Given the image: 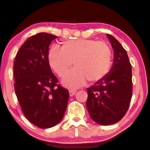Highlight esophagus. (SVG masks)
<instances>
[{"instance_id": "obj_1", "label": "esophagus", "mask_w": 150, "mask_h": 150, "mask_svg": "<svg viewBox=\"0 0 150 150\" xmlns=\"http://www.w3.org/2000/svg\"><path fill=\"white\" fill-rule=\"evenodd\" d=\"M75 93H76V91L75 90H69V96H74V95L75 94Z\"/></svg>"}]
</instances>
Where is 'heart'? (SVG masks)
<instances>
[{"instance_id": "obj_1", "label": "heart", "mask_w": 150, "mask_h": 150, "mask_svg": "<svg viewBox=\"0 0 150 150\" xmlns=\"http://www.w3.org/2000/svg\"><path fill=\"white\" fill-rule=\"evenodd\" d=\"M49 65L59 75L63 76L62 83L69 88L83 86L86 81L96 82L104 78L111 65L112 51L104 41L93 39H75L63 43L62 48L54 46L48 51Z\"/></svg>"}]
</instances>
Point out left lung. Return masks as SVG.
<instances>
[{"label":"left lung","mask_w":150,"mask_h":150,"mask_svg":"<svg viewBox=\"0 0 150 150\" xmlns=\"http://www.w3.org/2000/svg\"><path fill=\"white\" fill-rule=\"evenodd\" d=\"M114 51L108 73L88 88L86 107L91 118L99 125L115 124L123 117L132 96V71L126 51L118 40L107 34Z\"/></svg>","instance_id":"left-lung-1"}]
</instances>
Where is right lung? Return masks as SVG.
Here are the masks:
<instances>
[{
  "label": "right lung",
  "mask_w": 150,
  "mask_h": 150,
  "mask_svg": "<svg viewBox=\"0 0 150 150\" xmlns=\"http://www.w3.org/2000/svg\"><path fill=\"white\" fill-rule=\"evenodd\" d=\"M57 36L40 33L19 48L13 64L14 89L27 119L40 128L54 126L66 111L69 92L57 84L48 63V47Z\"/></svg>",
  "instance_id": "add662e5"
}]
</instances>
